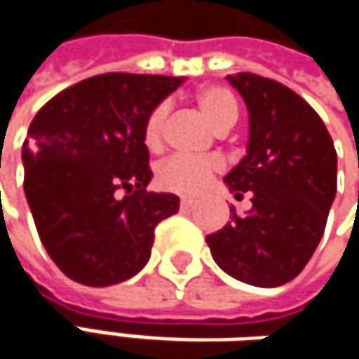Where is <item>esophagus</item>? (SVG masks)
<instances>
[{"instance_id":"esophagus-1","label":"esophagus","mask_w":359,"mask_h":359,"mask_svg":"<svg viewBox=\"0 0 359 359\" xmlns=\"http://www.w3.org/2000/svg\"><path fill=\"white\" fill-rule=\"evenodd\" d=\"M193 205H195L193 199H180V208H182V210H191Z\"/></svg>"}]
</instances>
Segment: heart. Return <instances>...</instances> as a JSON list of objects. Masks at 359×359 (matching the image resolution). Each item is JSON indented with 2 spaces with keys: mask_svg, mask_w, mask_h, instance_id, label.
<instances>
[{
  "mask_svg": "<svg viewBox=\"0 0 359 359\" xmlns=\"http://www.w3.org/2000/svg\"><path fill=\"white\" fill-rule=\"evenodd\" d=\"M195 104L216 133H226L229 128L235 126V122L239 118L235 95L224 87L214 85V87L201 89L195 95ZM166 114H168V106L160 104L147 116L145 143L151 149H156L162 141V128H164ZM218 168H220V164L210 158L197 160V158H184V156H170L168 160H164L158 166L156 177L162 187H166L175 193L193 195V193L201 191V187L210 180V177H214V172H218Z\"/></svg>",
  "mask_w": 359,
  "mask_h": 359,
  "instance_id": "1",
  "label": "heart"
}]
</instances>
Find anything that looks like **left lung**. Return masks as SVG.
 Masks as SVG:
<instances>
[{
    "label": "left lung",
    "mask_w": 359,
    "mask_h": 359,
    "mask_svg": "<svg viewBox=\"0 0 359 359\" xmlns=\"http://www.w3.org/2000/svg\"><path fill=\"white\" fill-rule=\"evenodd\" d=\"M226 81L250 114L243 160L224 177L251 210L208 235L214 262L253 287H280L310 262L337 193V151L314 108L289 87L239 72Z\"/></svg>",
    "instance_id": "8db88e82"
}]
</instances>
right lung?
<instances>
[{"label": "right lung", "mask_w": 359, "mask_h": 359, "mask_svg": "<svg viewBox=\"0 0 359 359\" xmlns=\"http://www.w3.org/2000/svg\"><path fill=\"white\" fill-rule=\"evenodd\" d=\"M182 83L109 72L36 111L22 145L25 195L43 248L68 278L128 280L149 262L158 222L179 212L177 195L145 191L154 177L145 122Z\"/></svg>", "instance_id": "add662e5"}]
</instances>
